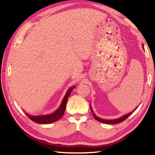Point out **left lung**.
Returning <instances> with one entry per match:
<instances>
[{"label":"left lung","instance_id":"8db88e82","mask_svg":"<svg viewBox=\"0 0 155 155\" xmlns=\"http://www.w3.org/2000/svg\"><path fill=\"white\" fill-rule=\"evenodd\" d=\"M143 46V45H142ZM90 109H91V112H92V114H93V116L94 118H95V120H96L97 121H98L100 122H102V123H104V124H118V123H120L122 122L123 121H124V120L127 118V117H128L130 116V115L133 114V111H135V110H133V111L132 112L129 113V114H126L124 115H123V116L119 117V118L117 119H114V120H104V119H102V118H100L99 117H97L96 115H95V114H94L93 110H92V108H91V107L90 106Z\"/></svg>","mask_w":155,"mask_h":155}]
</instances>
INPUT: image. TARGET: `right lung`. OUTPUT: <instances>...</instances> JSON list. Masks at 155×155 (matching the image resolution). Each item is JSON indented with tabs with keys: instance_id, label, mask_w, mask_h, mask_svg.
<instances>
[{
	"instance_id": "add662e5",
	"label": "right lung",
	"mask_w": 155,
	"mask_h": 155,
	"mask_svg": "<svg viewBox=\"0 0 155 155\" xmlns=\"http://www.w3.org/2000/svg\"><path fill=\"white\" fill-rule=\"evenodd\" d=\"M75 87H70L69 90H68L66 94H65L64 99H63L62 103L61 105L58 108L57 111L52 113L51 114L49 115H39V116H34V115H30L27 113H25L26 115L29 117V118L32 120V121L35 122L38 124H51V123L54 122L61 118V117L64 115L65 107H66V104L68 102V98L69 97L70 93L72 91L73 89Z\"/></svg>"
}]
</instances>
